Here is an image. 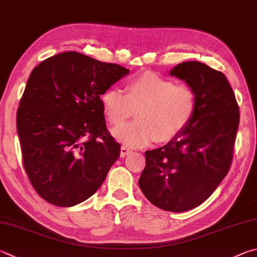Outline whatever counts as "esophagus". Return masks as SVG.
Listing matches in <instances>:
<instances>
[{
  "label": "esophagus",
  "instance_id": "1",
  "mask_svg": "<svg viewBox=\"0 0 257 257\" xmlns=\"http://www.w3.org/2000/svg\"><path fill=\"white\" fill-rule=\"evenodd\" d=\"M132 153V151L127 147V146H121V149H120V156L121 157H125L127 155H129V154Z\"/></svg>",
  "mask_w": 257,
  "mask_h": 257
}]
</instances>
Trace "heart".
Returning a JSON list of instances; mask_svg holds the SVG:
<instances>
[{
	"instance_id": "obj_1",
	"label": "heart",
	"mask_w": 257,
	"mask_h": 257,
	"mask_svg": "<svg viewBox=\"0 0 257 257\" xmlns=\"http://www.w3.org/2000/svg\"><path fill=\"white\" fill-rule=\"evenodd\" d=\"M101 104L112 125H121L137 110V120L114 129L113 136L125 146L143 147L154 139L164 143L179 136L194 116L198 99L186 84L145 73L130 81L125 92L108 88Z\"/></svg>"
}]
</instances>
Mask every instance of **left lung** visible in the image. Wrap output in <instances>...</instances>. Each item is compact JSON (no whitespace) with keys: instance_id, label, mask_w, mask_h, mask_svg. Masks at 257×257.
Listing matches in <instances>:
<instances>
[{"instance_id":"1","label":"left lung","mask_w":257,"mask_h":257,"mask_svg":"<svg viewBox=\"0 0 257 257\" xmlns=\"http://www.w3.org/2000/svg\"><path fill=\"white\" fill-rule=\"evenodd\" d=\"M171 75L197 93V111L179 136L145 152L146 166L138 184L154 206L182 212L206 201L229 171L239 106L226 76L206 64L181 63Z\"/></svg>"}]
</instances>
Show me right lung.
Wrapping results in <instances>:
<instances>
[{"label": "right lung", "mask_w": 257, "mask_h": 257, "mask_svg": "<svg viewBox=\"0 0 257 257\" xmlns=\"http://www.w3.org/2000/svg\"><path fill=\"white\" fill-rule=\"evenodd\" d=\"M129 69L76 51L34 68L17 112L22 163L36 192L57 207L85 201L120 156L101 95Z\"/></svg>", "instance_id": "add662e5"}]
</instances>
